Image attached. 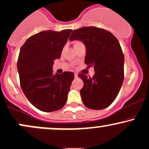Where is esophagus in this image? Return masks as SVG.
Here are the masks:
<instances>
[{"label": "esophagus", "mask_w": 149, "mask_h": 149, "mask_svg": "<svg viewBox=\"0 0 149 149\" xmlns=\"http://www.w3.org/2000/svg\"><path fill=\"white\" fill-rule=\"evenodd\" d=\"M74 76H75V78H78V74H77V73H75Z\"/></svg>", "instance_id": "34e87169"}]
</instances>
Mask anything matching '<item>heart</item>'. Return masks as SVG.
Here are the masks:
<instances>
[{
	"instance_id": "b5f03b06",
	"label": "heart",
	"mask_w": 149,
	"mask_h": 149,
	"mask_svg": "<svg viewBox=\"0 0 149 149\" xmlns=\"http://www.w3.org/2000/svg\"><path fill=\"white\" fill-rule=\"evenodd\" d=\"M82 42L79 41V40H75L74 42H73V46H74V47H77L78 45H79L80 44H81Z\"/></svg>"
}]
</instances>
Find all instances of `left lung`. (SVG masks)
<instances>
[{
    "mask_svg": "<svg viewBox=\"0 0 149 149\" xmlns=\"http://www.w3.org/2000/svg\"><path fill=\"white\" fill-rule=\"evenodd\" d=\"M69 40L85 44V63L95 71L92 78L78 74L84 83L80 90L83 104L95 110L105 109L116 100L123 83L124 54L118 40L111 32L95 26L74 30Z\"/></svg>",
    "mask_w": 149,
    "mask_h": 149,
    "instance_id": "8db88e82",
    "label": "left lung"
}]
</instances>
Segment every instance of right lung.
<instances>
[{"label": "right lung", "instance_id": "obj_1", "mask_svg": "<svg viewBox=\"0 0 149 149\" xmlns=\"http://www.w3.org/2000/svg\"><path fill=\"white\" fill-rule=\"evenodd\" d=\"M71 29L43 31L29 38L20 49L17 70L20 85L27 100L44 112L64 107L74 73L53 74L52 66L60 58Z\"/></svg>", "mask_w": 149, "mask_h": 149}]
</instances>
